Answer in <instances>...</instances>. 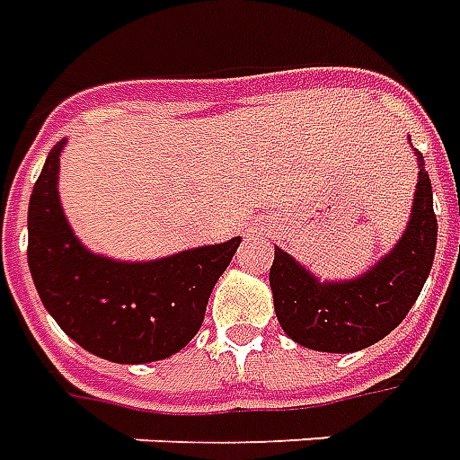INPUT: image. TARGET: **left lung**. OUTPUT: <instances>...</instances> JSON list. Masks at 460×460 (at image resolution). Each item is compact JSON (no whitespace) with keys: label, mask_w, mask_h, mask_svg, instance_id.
Masks as SVG:
<instances>
[{"label":"left lung","mask_w":460,"mask_h":460,"mask_svg":"<svg viewBox=\"0 0 460 460\" xmlns=\"http://www.w3.org/2000/svg\"><path fill=\"white\" fill-rule=\"evenodd\" d=\"M419 158V183L411 217L402 240L364 275L341 282H322L285 250L275 247L270 288L275 314L289 340L314 351L349 354L367 349L402 324L436 255L438 223L433 213L429 172Z\"/></svg>","instance_id":"1"}]
</instances>
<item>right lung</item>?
<instances>
[{"label": "right lung", "mask_w": 460, "mask_h": 460, "mask_svg": "<svg viewBox=\"0 0 460 460\" xmlns=\"http://www.w3.org/2000/svg\"><path fill=\"white\" fill-rule=\"evenodd\" d=\"M57 143L29 198V270L44 307L71 340L101 359H168L198 334L217 277L240 237L148 262H119L81 245L58 200Z\"/></svg>", "instance_id": "right-lung-1"}]
</instances>
